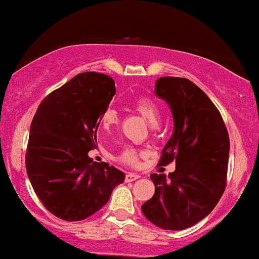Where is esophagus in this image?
Here are the masks:
<instances>
[{
    "mask_svg": "<svg viewBox=\"0 0 259 259\" xmlns=\"http://www.w3.org/2000/svg\"><path fill=\"white\" fill-rule=\"evenodd\" d=\"M139 178H140V175L135 174V173H126L125 174V181H126V183H130V181L139 179Z\"/></svg>",
    "mask_w": 259,
    "mask_h": 259,
    "instance_id": "obj_1",
    "label": "esophagus"
}]
</instances>
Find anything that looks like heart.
<instances>
[{
  "label": "heart",
  "instance_id": "b5f03b06",
  "mask_svg": "<svg viewBox=\"0 0 259 259\" xmlns=\"http://www.w3.org/2000/svg\"><path fill=\"white\" fill-rule=\"evenodd\" d=\"M132 107L134 111L138 112L148 124H151V125L153 126L158 124L160 113L158 106H157V103L154 102L153 100L148 99V97H139V99L133 101ZM117 123L118 114L114 109H106V111L102 113V115H101L100 124L105 130L111 129V127L114 126ZM118 159H119L120 162L126 163V164L135 165L138 164L139 152L136 150H134V148H124L119 156H118Z\"/></svg>",
  "mask_w": 259,
  "mask_h": 259
}]
</instances>
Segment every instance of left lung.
Here are the masks:
<instances>
[{
    "mask_svg": "<svg viewBox=\"0 0 259 259\" xmlns=\"http://www.w3.org/2000/svg\"><path fill=\"white\" fill-rule=\"evenodd\" d=\"M154 92L168 103L174 120L158 164L175 160V170L168 177L151 174L154 195L141 209L156 227L184 230L209 214L224 192L229 134L214 103L189 79L163 76Z\"/></svg>",
    "mask_w": 259,
    "mask_h": 259,
    "instance_id": "obj_1",
    "label": "left lung"
}]
</instances>
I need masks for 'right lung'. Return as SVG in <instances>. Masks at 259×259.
<instances>
[{
    "label": "right lung",
    "mask_w": 259,
    "mask_h": 259,
    "mask_svg": "<svg viewBox=\"0 0 259 259\" xmlns=\"http://www.w3.org/2000/svg\"><path fill=\"white\" fill-rule=\"evenodd\" d=\"M115 95L106 74H78L52 91L31 121L25 167L35 194L49 212L67 222L86 219L109 201L125 174L92 162L101 115Z\"/></svg>",
    "instance_id": "right-lung-1"
}]
</instances>
